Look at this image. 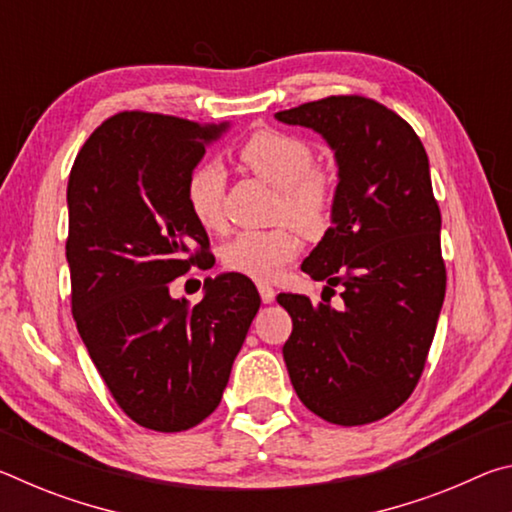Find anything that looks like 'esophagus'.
Here are the masks:
<instances>
[{
  "label": "esophagus",
  "instance_id": "esophagus-1",
  "mask_svg": "<svg viewBox=\"0 0 512 512\" xmlns=\"http://www.w3.org/2000/svg\"><path fill=\"white\" fill-rule=\"evenodd\" d=\"M257 291H259V296H262V302H264V305H268V302H273V300H275V289L271 287V284H266V282H257Z\"/></svg>",
  "mask_w": 512,
  "mask_h": 512
}]
</instances>
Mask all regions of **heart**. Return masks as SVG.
<instances>
[{"label": "heart", "instance_id": "1", "mask_svg": "<svg viewBox=\"0 0 512 512\" xmlns=\"http://www.w3.org/2000/svg\"><path fill=\"white\" fill-rule=\"evenodd\" d=\"M241 167L277 189L275 221H291L307 235H320L334 216L336 183L323 167L314 164V149L302 137L262 128L248 135L237 151ZM223 171L203 162L189 171L185 201L194 221L205 230L223 223ZM300 253V237L291 225L271 230L239 232L221 246L225 271L268 282L284 271Z\"/></svg>", "mask_w": 512, "mask_h": 512}]
</instances>
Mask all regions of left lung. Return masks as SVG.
I'll return each mask as SVG.
<instances>
[{
    "label": "left lung",
    "mask_w": 512,
    "mask_h": 512,
    "mask_svg": "<svg viewBox=\"0 0 512 512\" xmlns=\"http://www.w3.org/2000/svg\"><path fill=\"white\" fill-rule=\"evenodd\" d=\"M314 128L334 149L332 225L302 262L336 311L280 293L293 329L282 354L311 413L341 427L377 422L409 400L427 363L447 271L427 151L409 121L375 99L336 94L275 115Z\"/></svg>",
    "instance_id": "obj_1"
}]
</instances>
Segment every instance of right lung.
<instances>
[{
    "mask_svg": "<svg viewBox=\"0 0 512 512\" xmlns=\"http://www.w3.org/2000/svg\"><path fill=\"white\" fill-rule=\"evenodd\" d=\"M223 128L124 110L85 140L69 171L72 314L110 395L144 429L187 431L219 406L262 305L237 273L207 280L194 307L169 296L210 255L185 180Z\"/></svg>",
    "mask_w": 512,
    "mask_h": 512,
    "instance_id": "1",
    "label": "right lung"
}]
</instances>
